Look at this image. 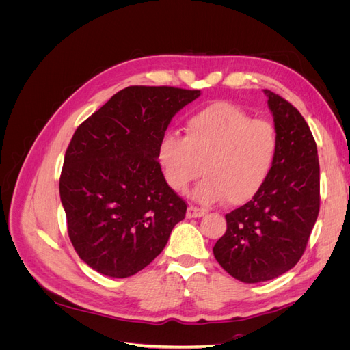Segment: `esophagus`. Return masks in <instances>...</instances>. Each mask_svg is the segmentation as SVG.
Masks as SVG:
<instances>
[{
	"instance_id": "34e87169",
	"label": "esophagus",
	"mask_w": 350,
	"mask_h": 350,
	"mask_svg": "<svg viewBox=\"0 0 350 350\" xmlns=\"http://www.w3.org/2000/svg\"><path fill=\"white\" fill-rule=\"evenodd\" d=\"M204 215H206V211L203 208H198L194 206H188V208H187L188 219H198V217H203Z\"/></svg>"
}]
</instances>
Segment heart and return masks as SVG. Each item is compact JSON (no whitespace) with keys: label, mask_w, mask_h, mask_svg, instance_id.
I'll list each match as a JSON object with an SVG mask.
<instances>
[{"label":"heart","mask_w":350,"mask_h":350,"mask_svg":"<svg viewBox=\"0 0 350 350\" xmlns=\"http://www.w3.org/2000/svg\"><path fill=\"white\" fill-rule=\"evenodd\" d=\"M184 131L185 137L165 134L157 146V162L176 193L187 191L201 169L206 178L193 191L198 203L225 198L241 206L260 193L278 150L271 124L251 120L232 103L216 102L189 116Z\"/></svg>","instance_id":"b5f03b06"}]
</instances>
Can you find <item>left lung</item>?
I'll return each mask as SVG.
<instances>
[{"mask_svg":"<svg viewBox=\"0 0 350 350\" xmlns=\"http://www.w3.org/2000/svg\"><path fill=\"white\" fill-rule=\"evenodd\" d=\"M273 115L278 150L260 193L226 215V232L213 254L232 278L243 283L276 279L305 251L320 210L317 144L299 111L264 90Z\"/></svg>","mask_w":350,"mask_h":350,"instance_id":"8db88e82","label":"left lung"}]
</instances>
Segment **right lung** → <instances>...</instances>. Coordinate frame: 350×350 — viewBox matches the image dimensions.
<instances>
[{
	"label": "right lung",
	"instance_id": "obj_1",
	"mask_svg": "<svg viewBox=\"0 0 350 350\" xmlns=\"http://www.w3.org/2000/svg\"><path fill=\"white\" fill-rule=\"evenodd\" d=\"M200 90L126 88L74 133L59 178L79 257L109 278L139 273L162 252L187 204L165 181L157 146Z\"/></svg>",
	"mask_w": 350,
	"mask_h": 350
}]
</instances>
